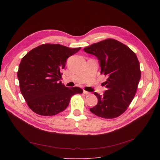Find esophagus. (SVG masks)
I'll return each instance as SVG.
<instances>
[{"instance_id":"esophagus-1","label":"esophagus","mask_w":160,"mask_h":160,"mask_svg":"<svg viewBox=\"0 0 160 160\" xmlns=\"http://www.w3.org/2000/svg\"><path fill=\"white\" fill-rule=\"evenodd\" d=\"M83 94H85V95H90V94H91L90 92H88V91H85V90H83Z\"/></svg>"}]
</instances>
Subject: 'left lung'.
<instances>
[{
  "label": "left lung",
  "mask_w": 160,
  "mask_h": 160,
  "mask_svg": "<svg viewBox=\"0 0 160 160\" xmlns=\"http://www.w3.org/2000/svg\"><path fill=\"white\" fill-rule=\"evenodd\" d=\"M97 57L100 74L107 77V90L102 95L94 93L98 104L90 108L91 113L104 119L122 115L135 97L141 78L139 62L135 52L114 39H106L83 48Z\"/></svg>",
  "instance_id": "8db88e82"
}]
</instances>
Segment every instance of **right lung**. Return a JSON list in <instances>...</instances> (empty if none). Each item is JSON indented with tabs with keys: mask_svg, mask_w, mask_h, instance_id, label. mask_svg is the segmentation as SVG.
<instances>
[{
	"mask_svg": "<svg viewBox=\"0 0 160 160\" xmlns=\"http://www.w3.org/2000/svg\"><path fill=\"white\" fill-rule=\"evenodd\" d=\"M80 48L46 43L22 58L18 72L20 91L33 112L43 116L56 115L65 110L72 96L83 93L81 88L65 87L60 81L67 59Z\"/></svg>",
	"mask_w": 160,
	"mask_h": 160,
	"instance_id": "1",
	"label": "right lung"
}]
</instances>
